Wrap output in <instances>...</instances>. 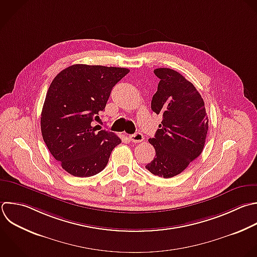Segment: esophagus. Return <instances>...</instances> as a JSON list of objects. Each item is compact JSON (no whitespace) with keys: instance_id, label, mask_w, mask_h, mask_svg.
Returning <instances> with one entry per match:
<instances>
[{"instance_id":"1","label":"esophagus","mask_w":257,"mask_h":257,"mask_svg":"<svg viewBox=\"0 0 257 257\" xmlns=\"http://www.w3.org/2000/svg\"><path fill=\"white\" fill-rule=\"evenodd\" d=\"M144 135L142 133H136L134 135H131L130 136V140L134 143H141L144 141Z\"/></svg>"}]
</instances>
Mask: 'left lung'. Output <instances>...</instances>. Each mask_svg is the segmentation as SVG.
I'll list each match as a JSON object with an SVG mask.
<instances>
[{"mask_svg": "<svg viewBox=\"0 0 257 257\" xmlns=\"http://www.w3.org/2000/svg\"><path fill=\"white\" fill-rule=\"evenodd\" d=\"M154 73L160 82L151 107L163 120L155 138L149 139L156 157L146 169L167 179L181 174L201 155L208 116L200 93L182 74L170 68H157Z\"/></svg>", "mask_w": 257, "mask_h": 257, "instance_id": "obj_1", "label": "left lung"}]
</instances>
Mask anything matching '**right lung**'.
Listing matches in <instances>:
<instances>
[{"label": "right lung", "instance_id": "1", "mask_svg": "<svg viewBox=\"0 0 257 257\" xmlns=\"http://www.w3.org/2000/svg\"><path fill=\"white\" fill-rule=\"evenodd\" d=\"M130 70L75 64L52 80L41 113V132L51 155L70 175L80 178L101 172L121 143L111 132L94 125L112 87Z\"/></svg>", "mask_w": 257, "mask_h": 257}]
</instances>
